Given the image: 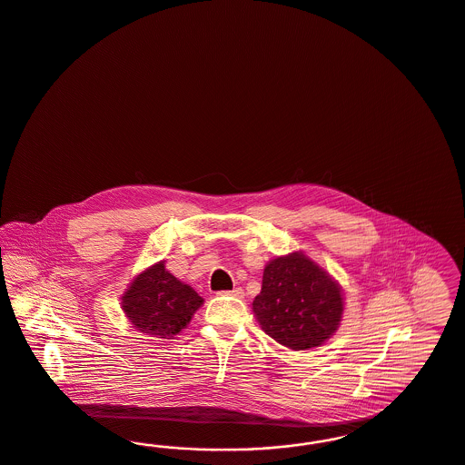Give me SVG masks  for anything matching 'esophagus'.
I'll return each instance as SVG.
<instances>
[{
  "label": "esophagus",
  "instance_id": "1",
  "mask_svg": "<svg viewBox=\"0 0 465 465\" xmlns=\"http://www.w3.org/2000/svg\"><path fill=\"white\" fill-rule=\"evenodd\" d=\"M220 296H233V298H242L243 296V291H242L241 287H237V289H233V291H223V292H218Z\"/></svg>",
  "mask_w": 465,
  "mask_h": 465
}]
</instances>
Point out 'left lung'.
Instances as JSON below:
<instances>
[{"label": "left lung", "mask_w": 465, "mask_h": 465, "mask_svg": "<svg viewBox=\"0 0 465 465\" xmlns=\"http://www.w3.org/2000/svg\"><path fill=\"white\" fill-rule=\"evenodd\" d=\"M252 312L272 339L289 350L304 351L334 335L344 313V298L329 272L296 251L266 262Z\"/></svg>", "instance_id": "obj_1"}]
</instances>
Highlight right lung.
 <instances>
[{
	"mask_svg": "<svg viewBox=\"0 0 465 465\" xmlns=\"http://www.w3.org/2000/svg\"><path fill=\"white\" fill-rule=\"evenodd\" d=\"M204 304L193 287L166 270V261H157L131 280L121 296V308L131 325L153 339H173L190 323Z\"/></svg>",
	"mask_w": 465,
	"mask_h": 465,
	"instance_id": "add662e5",
	"label": "right lung"
}]
</instances>
